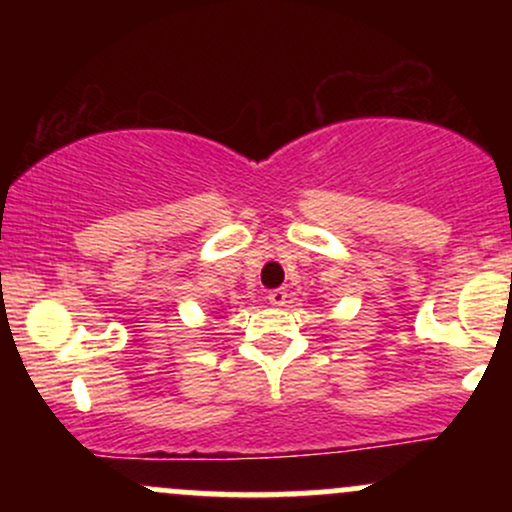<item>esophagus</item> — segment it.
Returning <instances> with one entry per match:
<instances>
[{
    "label": "esophagus",
    "instance_id": "1",
    "mask_svg": "<svg viewBox=\"0 0 512 512\" xmlns=\"http://www.w3.org/2000/svg\"><path fill=\"white\" fill-rule=\"evenodd\" d=\"M269 303L276 305V308H281V305H286V301H289V293H286V289H274L269 291Z\"/></svg>",
    "mask_w": 512,
    "mask_h": 512
}]
</instances>
